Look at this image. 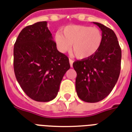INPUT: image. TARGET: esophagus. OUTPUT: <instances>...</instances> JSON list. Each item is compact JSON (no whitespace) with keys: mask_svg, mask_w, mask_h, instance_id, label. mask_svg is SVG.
<instances>
[{"mask_svg":"<svg viewBox=\"0 0 132 132\" xmlns=\"http://www.w3.org/2000/svg\"><path fill=\"white\" fill-rule=\"evenodd\" d=\"M69 63H70V65H71V67H73V60L71 59H69Z\"/></svg>","mask_w":132,"mask_h":132,"instance_id":"34e87169","label":"esophagus"}]
</instances>
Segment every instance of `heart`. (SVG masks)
Instances as JSON below:
<instances>
[{
    "instance_id": "heart-1",
    "label": "heart",
    "mask_w": 132,
    "mask_h": 132,
    "mask_svg": "<svg viewBox=\"0 0 132 132\" xmlns=\"http://www.w3.org/2000/svg\"><path fill=\"white\" fill-rule=\"evenodd\" d=\"M56 47L64 53L71 46V52L78 59L89 58L98 52L102 43L101 31L96 27L71 25L65 27L63 33L56 32L54 36Z\"/></svg>"
}]
</instances>
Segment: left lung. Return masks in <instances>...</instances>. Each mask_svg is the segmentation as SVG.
Segmentation results:
<instances>
[{
  "label": "left lung",
  "instance_id": "obj_1",
  "mask_svg": "<svg viewBox=\"0 0 132 132\" xmlns=\"http://www.w3.org/2000/svg\"><path fill=\"white\" fill-rule=\"evenodd\" d=\"M103 40L100 48L89 58L73 63L77 73L76 89L81 100L96 103L106 98L118 80L121 69L122 52L116 34L112 29L97 22Z\"/></svg>",
  "mask_w": 132,
  "mask_h": 132
}]
</instances>
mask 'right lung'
I'll list each match as a JSON object with an SVG mask.
<instances>
[{"label":"right lung","mask_w":132,"mask_h":132,"mask_svg":"<svg viewBox=\"0 0 132 132\" xmlns=\"http://www.w3.org/2000/svg\"><path fill=\"white\" fill-rule=\"evenodd\" d=\"M14 71L27 96L40 102L52 101L58 94L69 69L68 56L56 49L46 21L21 30L14 45Z\"/></svg>","instance_id":"1"}]
</instances>
